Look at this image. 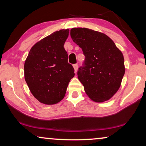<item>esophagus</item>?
Segmentation results:
<instances>
[{"mask_svg": "<svg viewBox=\"0 0 146 146\" xmlns=\"http://www.w3.org/2000/svg\"><path fill=\"white\" fill-rule=\"evenodd\" d=\"M73 67H74V72L76 73L77 70H78V66L77 64H74L73 65Z\"/></svg>", "mask_w": 146, "mask_h": 146, "instance_id": "1", "label": "esophagus"}]
</instances>
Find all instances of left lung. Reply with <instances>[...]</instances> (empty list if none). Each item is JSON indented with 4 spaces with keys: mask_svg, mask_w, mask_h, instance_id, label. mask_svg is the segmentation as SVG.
Instances as JSON below:
<instances>
[{
    "mask_svg": "<svg viewBox=\"0 0 146 146\" xmlns=\"http://www.w3.org/2000/svg\"><path fill=\"white\" fill-rule=\"evenodd\" d=\"M70 36L86 57L84 66L78 71L85 92L95 102L109 100L119 90L125 74L122 52L110 38L100 32L73 28Z\"/></svg>",
    "mask_w": 146,
    "mask_h": 146,
    "instance_id": "obj_1",
    "label": "left lung"
}]
</instances>
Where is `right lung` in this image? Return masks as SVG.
<instances>
[{"mask_svg":"<svg viewBox=\"0 0 146 146\" xmlns=\"http://www.w3.org/2000/svg\"><path fill=\"white\" fill-rule=\"evenodd\" d=\"M68 35L69 29H62L44 38L31 48L25 60L26 82L34 97L44 104L60 102L75 75L64 48Z\"/></svg>","mask_w":146,"mask_h":146,"instance_id":"right-lung-1","label":"right lung"}]
</instances>
